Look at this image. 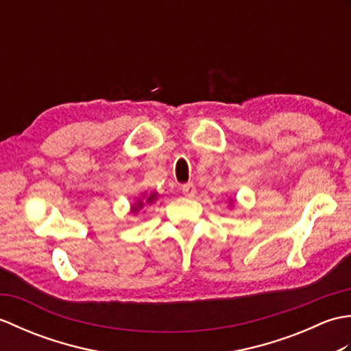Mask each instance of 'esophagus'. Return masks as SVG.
<instances>
[{
	"mask_svg": "<svg viewBox=\"0 0 351 351\" xmlns=\"http://www.w3.org/2000/svg\"><path fill=\"white\" fill-rule=\"evenodd\" d=\"M181 190H182V195L187 196V197H195V195H196V187H195V184H193V182L184 184Z\"/></svg>",
	"mask_w": 351,
	"mask_h": 351,
	"instance_id": "esophagus-1",
	"label": "esophagus"
}]
</instances>
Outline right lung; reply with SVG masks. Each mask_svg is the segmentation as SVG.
<instances>
[{
	"instance_id": "right-lung-1",
	"label": "right lung",
	"mask_w": 351,
	"mask_h": 351,
	"mask_svg": "<svg viewBox=\"0 0 351 351\" xmlns=\"http://www.w3.org/2000/svg\"><path fill=\"white\" fill-rule=\"evenodd\" d=\"M155 197H156V195H152V196H149V197H147V200H146V202H147V204H152V202H154V200H155ZM143 205H145V204H143V202H141V200H140V202L137 204V206H136V208H132V211H134V213H137V210H138V208H141V206H143Z\"/></svg>"
}]
</instances>
